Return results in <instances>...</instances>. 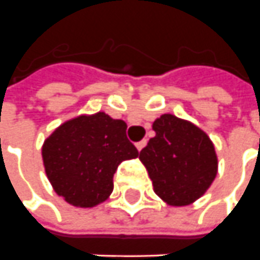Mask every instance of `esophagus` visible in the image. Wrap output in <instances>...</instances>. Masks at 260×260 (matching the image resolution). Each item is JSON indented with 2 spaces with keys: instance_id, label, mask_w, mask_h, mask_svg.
<instances>
[{
  "instance_id": "1",
  "label": "esophagus",
  "mask_w": 260,
  "mask_h": 260,
  "mask_svg": "<svg viewBox=\"0 0 260 260\" xmlns=\"http://www.w3.org/2000/svg\"><path fill=\"white\" fill-rule=\"evenodd\" d=\"M146 144H147V140H146V139H144V140L139 141V143H137V144H136V147H137V150H139V151H141V150H143V148L146 147Z\"/></svg>"
}]
</instances>
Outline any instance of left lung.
Returning a JSON list of instances; mask_svg holds the SVG:
<instances>
[{"label": "left lung", "mask_w": 260, "mask_h": 260, "mask_svg": "<svg viewBox=\"0 0 260 260\" xmlns=\"http://www.w3.org/2000/svg\"><path fill=\"white\" fill-rule=\"evenodd\" d=\"M155 136L140 151L161 200L181 207L188 205L215 180L218 160L209 137L194 124L173 114H162L153 123Z\"/></svg>", "instance_id": "8db88e82"}]
</instances>
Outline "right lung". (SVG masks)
Instances as JSON below:
<instances>
[{"label":"right lung","instance_id":"obj_1","mask_svg":"<svg viewBox=\"0 0 260 260\" xmlns=\"http://www.w3.org/2000/svg\"><path fill=\"white\" fill-rule=\"evenodd\" d=\"M126 128L123 120L103 112L79 116L58 127L42 147L45 171L56 194L82 208L107 200L117 166L139 157Z\"/></svg>","mask_w":260,"mask_h":260}]
</instances>
